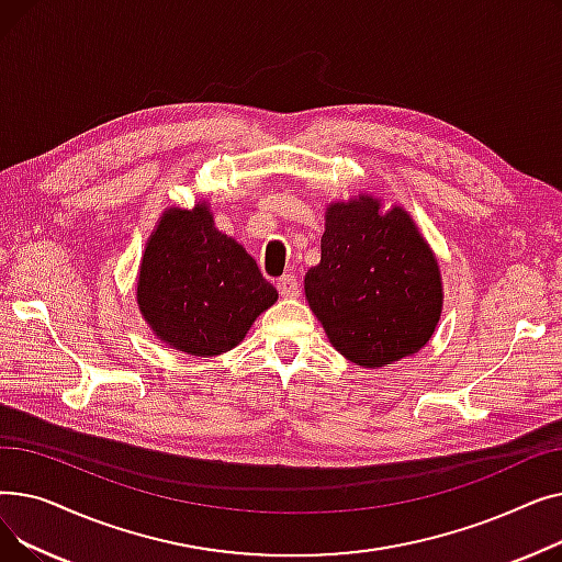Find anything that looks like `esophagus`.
Here are the masks:
<instances>
[{
    "mask_svg": "<svg viewBox=\"0 0 562 562\" xmlns=\"http://www.w3.org/2000/svg\"><path fill=\"white\" fill-rule=\"evenodd\" d=\"M278 291L282 293V299H299V280L293 276H282L278 280Z\"/></svg>",
    "mask_w": 562,
    "mask_h": 562,
    "instance_id": "obj_1",
    "label": "esophagus"
}]
</instances>
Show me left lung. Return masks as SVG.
<instances>
[{
    "label": "left lung",
    "instance_id": "1",
    "mask_svg": "<svg viewBox=\"0 0 562 562\" xmlns=\"http://www.w3.org/2000/svg\"><path fill=\"white\" fill-rule=\"evenodd\" d=\"M305 299L335 350L364 369L419 352L445 305L437 257L403 206L371 193L326 210L321 261L305 273Z\"/></svg>",
    "mask_w": 562,
    "mask_h": 562
}]
</instances>
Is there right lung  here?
I'll use <instances>...</instances> for the list:
<instances>
[{
  "label": "right lung",
  "instance_id": "obj_1",
  "mask_svg": "<svg viewBox=\"0 0 562 562\" xmlns=\"http://www.w3.org/2000/svg\"><path fill=\"white\" fill-rule=\"evenodd\" d=\"M278 301L246 248L223 234L198 200L168 206L147 236L136 303L153 335L172 350L214 358L239 346L259 314Z\"/></svg>",
  "mask_w": 562,
  "mask_h": 562
}]
</instances>
